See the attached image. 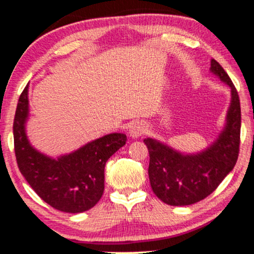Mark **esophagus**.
Instances as JSON below:
<instances>
[{"label": "esophagus", "instance_id": "esophagus-1", "mask_svg": "<svg viewBox=\"0 0 254 254\" xmlns=\"http://www.w3.org/2000/svg\"><path fill=\"white\" fill-rule=\"evenodd\" d=\"M144 132H146V125H144L142 122L133 123L129 129V133L132 138L141 137Z\"/></svg>", "mask_w": 254, "mask_h": 254}]
</instances>
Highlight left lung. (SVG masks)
<instances>
[{"mask_svg":"<svg viewBox=\"0 0 254 254\" xmlns=\"http://www.w3.org/2000/svg\"><path fill=\"white\" fill-rule=\"evenodd\" d=\"M210 72L230 88V105L224 127L216 140L195 153L181 152L152 137L143 140L149 152L150 187L153 193L168 205L187 206L205 199L238 160L241 129L238 91L227 72L214 59L211 60Z\"/></svg>","mask_w":254,"mask_h":254,"instance_id":"obj_1","label":"left lung"}]
</instances>
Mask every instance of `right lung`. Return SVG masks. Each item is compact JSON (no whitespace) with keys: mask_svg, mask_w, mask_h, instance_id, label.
<instances>
[{"mask_svg":"<svg viewBox=\"0 0 254 254\" xmlns=\"http://www.w3.org/2000/svg\"><path fill=\"white\" fill-rule=\"evenodd\" d=\"M30 118L29 84L19 97L13 135L16 163L21 175L42 200L67 213L94 207L105 190V165L127 142V135L112 132L71 153L53 158L36 149L27 137Z\"/></svg>","mask_w":254,"mask_h":254,"instance_id":"obj_1","label":"right lung"}]
</instances>
